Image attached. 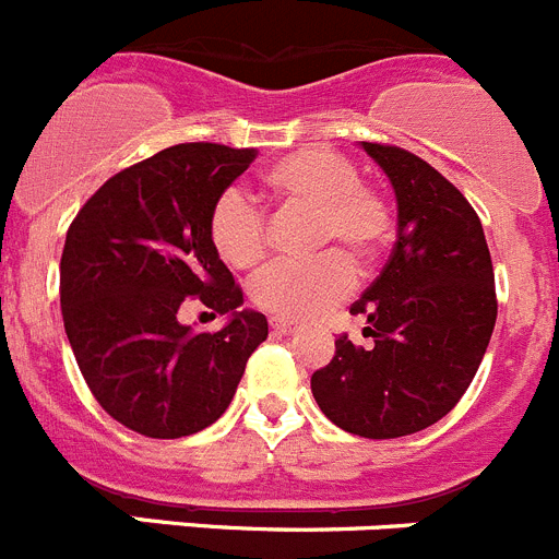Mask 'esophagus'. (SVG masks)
<instances>
[{"mask_svg": "<svg viewBox=\"0 0 559 559\" xmlns=\"http://www.w3.org/2000/svg\"><path fill=\"white\" fill-rule=\"evenodd\" d=\"M270 325H273L275 334H292V331L298 329L295 323H289V320H278V317H275V320H270Z\"/></svg>", "mask_w": 559, "mask_h": 559, "instance_id": "esophagus-1", "label": "esophagus"}]
</instances>
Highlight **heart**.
<instances>
[{
  "instance_id": "1",
  "label": "heart",
  "mask_w": 559,
  "mask_h": 559,
  "mask_svg": "<svg viewBox=\"0 0 559 559\" xmlns=\"http://www.w3.org/2000/svg\"><path fill=\"white\" fill-rule=\"evenodd\" d=\"M261 186L281 209L311 211V248L336 253L311 261H278L261 270L250 284V300L278 320H314L354 286V267L347 260L365 267L386 245L392 230L390 205L376 189L361 183L354 160L331 150L284 155L264 173ZM209 236L219 259L236 270L253 267L267 253V219L236 189L223 192L211 205Z\"/></svg>"
}]
</instances>
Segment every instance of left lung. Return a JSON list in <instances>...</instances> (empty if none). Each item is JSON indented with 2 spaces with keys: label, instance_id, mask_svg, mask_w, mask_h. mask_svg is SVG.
<instances>
[{
  "label": "left lung",
  "instance_id": "1",
  "mask_svg": "<svg viewBox=\"0 0 559 559\" xmlns=\"http://www.w3.org/2000/svg\"><path fill=\"white\" fill-rule=\"evenodd\" d=\"M399 203V239L379 278L350 306L370 348L342 334L311 376L331 424L370 440L415 435L449 415L474 381L496 325V278L476 211L431 164L361 142Z\"/></svg>",
  "mask_w": 559,
  "mask_h": 559
}]
</instances>
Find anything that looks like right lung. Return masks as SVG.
<instances>
[{
    "label": "right lung",
    "mask_w": 559,
    "mask_h": 559,
    "mask_svg": "<svg viewBox=\"0 0 559 559\" xmlns=\"http://www.w3.org/2000/svg\"><path fill=\"white\" fill-rule=\"evenodd\" d=\"M255 150L175 144L105 180L69 225L60 255L63 329L105 412L155 440L203 431L228 409L267 317L211 245L209 214ZM198 299L229 323L214 335L177 320Z\"/></svg>",
    "instance_id": "right-lung-1"
}]
</instances>
